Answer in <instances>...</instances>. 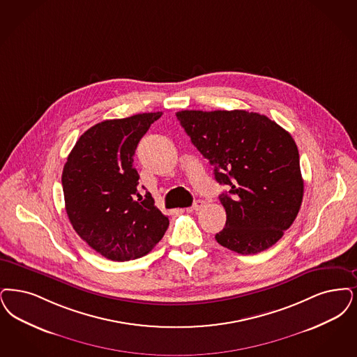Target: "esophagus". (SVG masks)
I'll list each match as a JSON object with an SVG mask.
<instances>
[{
  "instance_id": "34e87169",
  "label": "esophagus",
  "mask_w": 357,
  "mask_h": 357,
  "mask_svg": "<svg viewBox=\"0 0 357 357\" xmlns=\"http://www.w3.org/2000/svg\"><path fill=\"white\" fill-rule=\"evenodd\" d=\"M203 206H204V200L197 199L194 203H192V207H191V208H192V210H195V211H198V210H200Z\"/></svg>"
}]
</instances>
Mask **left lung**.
Segmentation results:
<instances>
[{
	"label": "left lung",
	"instance_id": "obj_1",
	"mask_svg": "<svg viewBox=\"0 0 357 357\" xmlns=\"http://www.w3.org/2000/svg\"><path fill=\"white\" fill-rule=\"evenodd\" d=\"M176 118L229 188L219 195L227 220L216 242L242 255L272 247L296 219L304 192L291 134L245 110H182Z\"/></svg>",
	"mask_w": 357,
	"mask_h": 357
}]
</instances>
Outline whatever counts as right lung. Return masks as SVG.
Segmentation results:
<instances>
[{
	"label": "right lung",
	"instance_id": "obj_1",
	"mask_svg": "<svg viewBox=\"0 0 357 357\" xmlns=\"http://www.w3.org/2000/svg\"><path fill=\"white\" fill-rule=\"evenodd\" d=\"M160 115L143 113L94 125L79 137L63 166L62 188L73 229L106 259L144 257L169 227L151 194H139V175L132 167L138 143Z\"/></svg>",
	"mask_w": 357,
	"mask_h": 357
}]
</instances>
